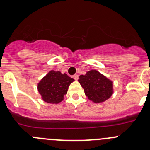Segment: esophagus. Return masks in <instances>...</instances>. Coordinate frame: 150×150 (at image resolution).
Here are the masks:
<instances>
[{
	"label": "esophagus",
	"mask_w": 150,
	"mask_h": 150,
	"mask_svg": "<svg viewBox=\"0 0 150 150\" xmlns=\"http://www.w3.org/2000/svg\"><path fill=\"white\" fill-rule=\"evenodd\" d=\"M72 77H73V78L75 80V81H78V75H77V74H75Z\"/></svg>",
	"instance_id": "34e87169"
}]
</instances>
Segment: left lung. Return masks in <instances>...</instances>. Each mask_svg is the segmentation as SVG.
Wrapping results in <instances>:
<instances>
[{
	"label": "left lung",
	"mask_w": 150,
	"mask_h": 150,
	"mask_svg": "<svg viewBox=\"0 0 150 150\" xmlns=\"http://www.w3.org/2000/svg\"><path fill=\"white\" fill-rule=\"evenodd\" d=\"M78 82L84 89L85 94L94 103H102L113 94V82L96 69L80 75Z\"/></svg>",
	"instance_id": "obj_1"
}]
</instances>
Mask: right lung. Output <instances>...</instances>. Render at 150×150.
I'll return each mask as SVG.
<instances>
[{
	"label": "right lung",
	"mask_w": 150,
	"mask_h": 150,
	"mask_svg": "<svg viewBox=\"0 0 150 150\" xmlns=\"http://www.w3.org/2000/svg\"><path fill=\"white\" fill-rule=\"evenodd\" d=\"M75 80L59 71L51 70L38 83V91L45 102L59 104L63 101L69 85Z\"/></svg>",
	"instance_id": "right-lung-1"
}]
</instances>
